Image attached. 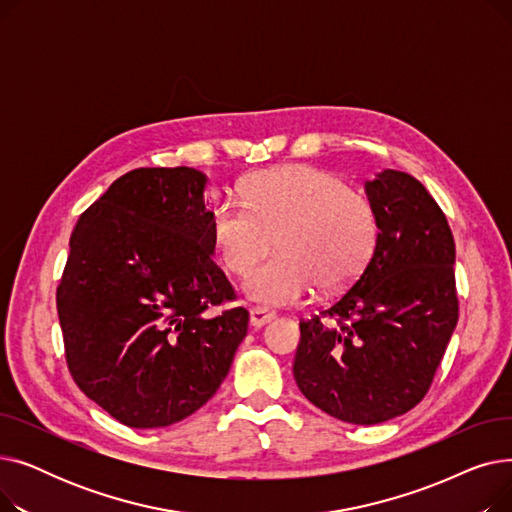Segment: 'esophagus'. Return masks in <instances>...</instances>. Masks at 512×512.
<instances>
[{
    "label": "esophagus",
    "instance_id": "34e87169",
    "mask_svg": "<svg viewBox=\"0 0 512 512\" xmlns=\"http://www.w3.org/2000/svg\"><path fill=\"white\" fill-rule=\"evenodd\" d=\"M276 317V313L274 311H270V309H265V307H253L251 311H249V324L253 326V328H263L265 324H270V321Z\"/></svg>",
    "mask_w": 512,
    "mask_h": 512
}]
</instances>
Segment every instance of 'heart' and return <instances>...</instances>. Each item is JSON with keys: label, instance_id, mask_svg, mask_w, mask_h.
Segmentation results:
<instances>
[{"label": "heart", "instance_id": "heart-1", "mask_svg": "<svg viewBox=\"0 0 512 512\" xmlns=\"http://www.w3.org/2000/svg\"><path fill=\"white\" fill-rule=\"evenodd\" d=\"M245 205L220 201L211 209V238L230 272L255 267L242 290L261 305H292L317 286L332 294L351 286L378 242L371 201L326 170L284 166L253 174L242 188Z\"/></svg>", "mask_w": 512, "mask_h": 512}]
</instances>
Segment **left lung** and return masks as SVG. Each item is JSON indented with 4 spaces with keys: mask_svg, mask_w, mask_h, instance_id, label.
<instances>
[{
    "mask_svg": "<svg viewBox=\"0 0 512 512\" xmlns=\"http://www.w3.org/2000/svg\"><path fill=\"white\" fill-rule=\"evenodd\" d=\"M378 242L351 290L301 321L292 373L305 398L355 425L411 411L432 386L459 321L454 238L411 174L365 180Z\"/></svg>",
    "mask_w": 512,
    "mask_h": 512,
    "instance_id": "obj_1",
    "label": "left lung"
}]
</instances>
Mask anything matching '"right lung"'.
Masks as SVG:
<instances>
[{
    "label": "right lung",
    "mask_w": 512,
    "mask_h": 512,
    "mask_svg": "<svg viewBox=\"0 0 512 512\" xmlns=\"http://www.w3.org/2000/svg\"><path fill=\"white\" fill-rule=\"evenodd\" d=\"M207 176L139 168L78 218L58 286L76 386L128 427H168L220 388L249 311L213 263Z\"/></svg>",
    "instance_id": "add662e5"
}]
</instances>
